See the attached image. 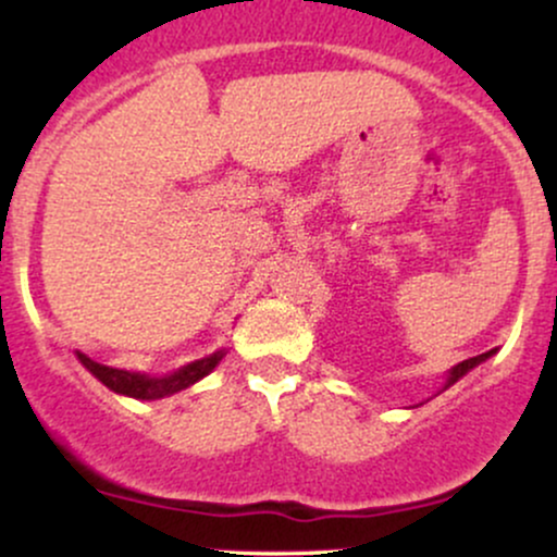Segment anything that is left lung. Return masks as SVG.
<instances>
[{
	"label": "left lung",
	"instance_id": "left-lung-1",
	"mask_svg": "<svg viewBox=\"0 0 557 557\" xmlns=\"http://www.w3.org/2000/svg\"><path fill=\"white\" fill-rule=\"evenodd\" d=\"M492 354H495V350H487V354H482V356H474V359H466V361H461V363H456V367H453L450 372H447V380H445L443 389H447V387H450V385H456V382L461 380L463 374H469L471 369L479 367V363H482V361H487Z\"/></svg>",
	"mask_w": 557,
	"mask_h": 557
}]
</instances>
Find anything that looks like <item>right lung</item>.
Wrapping results in <instances>:
<instances>
[{"label":"right lung","mask_w":557,"mask_h":557,"mask_svg":"<svg viewBox=\"0 0 557 557\" xmlns=\"http://www.w3.org/2000/svg\"><path fill=\"white\" fill-rule=\"evenodd\" d=\"M78 361L83 367L91 372L101 385H107L112 393L117 395H127V398H136V400H159V398H168V395L181 393V389L196 385L198 380H203L216 363L222 361L225 350H216V354L207 356V359H198L185 363L183 369L177 372L164 374V376H149V374H140V372H125V369H112L104 367V363H96L88 359L86 354L75 350Z\"/></svg>","instance_id":"1"}]
</instances>
